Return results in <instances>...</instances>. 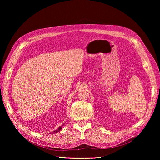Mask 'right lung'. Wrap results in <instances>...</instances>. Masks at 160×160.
Wrapping results in <instances>:
<instances>
[{
	"instance_id": "add662e5",
	"label": "right lung",
	"mask_w": 160,
	"mask_h": 160,
	"mask_svg": "<svg viewBox=\"0 0 160 160\" xmlns=\"http://www.w3.org/2000/svg\"><path fill=\"white\" fill-rule=\"evenodd\" d=\"M63 125H64V124H63V125H62V126H60V127H59V128H58L57 129L55 130V131H54V132H52V133H57V132H59V131H60V130H61V129H62V126H63Z\"/></svg>"
}]
</instances>
